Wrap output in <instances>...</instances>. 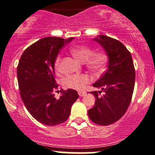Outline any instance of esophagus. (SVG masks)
Returning <instances> with one entry per match:
<instances>
[{
  "mask_svg": "<svg viewBox=\"0 0 155 155\" xmlns=\"http://www.w3.org/2000/svg\"><path fill=\"white\" fill-rule=\"evenodd\" d=\"M85 94H86V92H85V91H78V94H79V96H81V97H83V96H84V95H85Z\"/></svg>",
  "mask_w": 155,
  "mask_h": 155,
  "instance_id": "34e87169",
  "label": "esophagus"
}]
</instances>
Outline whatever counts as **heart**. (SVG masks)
<instances>
[{
    "label": "heart",
    "mask_w": 155,
    "mask_h": 155,
    "mask_svg": "<svg viewBox=\"0 0 155 155\" xmlns=\"http://www.w3.org/2000/svg\"><path fill=\"white\" fill-rule=\"evenodd\" d=\"M71 54L81 62H85V66L95 75L102 74L108 62V56L104 52H93L91 48L81 46L73 48ZM57 71H60L61 67V56L58 55L54 62ZM91 81L90 77L87 74L68 75L63 81L64 85L69 88L82 90Z\"/></svg>",
    "instance_id": "heart-1"
}]
</instances>
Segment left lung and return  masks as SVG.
Wrapping results in <instances>:
<instances>
[{
  "mask_svg": "<svg viewBox=\"0 0 155 155\" xmlns=\"http://www.w3.org/2000/svg\"><path fill=\"white\" fill-rule=\"evenodd\" d=\"M93 40L103 48L109 63L106 71L93 84L101 90L91 92L95 102L87 113L94 124L108 126L118 121L128 109L134 92L135 69L130 53L120 41L102 35ZM101 92L104 94L99 97Z\"/></svg>",
  "mask_w": 155,
  "mask_h": 155,
  "instance_id": "8db88e82",
  "label": "left lung"
}]
</instances>
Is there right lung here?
I'll list each match as a JSON object with an SVG mask.
<instances>
[{
	"label": "right lung",
	"mask_w": 155,
	"mask_h": 155,
	"mask_svg": "<svg viewBox=\"0 0 155 155\" xmlns=\"http://www.w3.org/2000/svg\"><path fill=\"white\" fill-rule=\"evenodd\" d=\"M73 39L43 38L28 46L18 62V82L23 103L30 114L44 125L57 126L65 122L79 97L73 89L61 91L59 99L53 93L58 87L54 78L55 60L60 50Z\"/></svg>",
	"instance_id": "obj_1"
}]
</instances>
